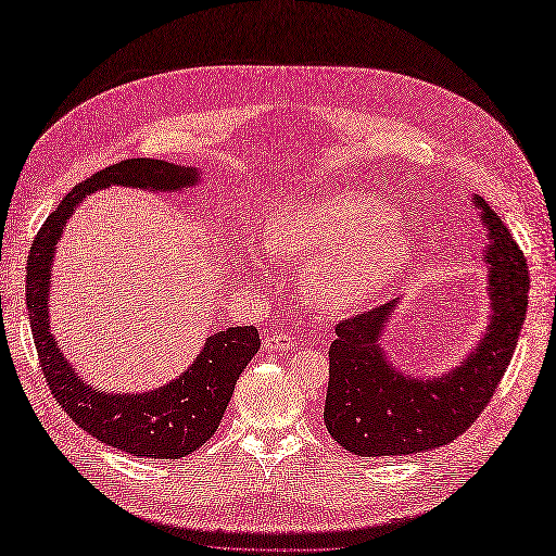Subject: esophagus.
Returning a JSON list of instances; mask_svg holds the SVG:
<instances>
[{
	"label": "esophagus",
	"mask_w": 556,
	"mask_h": 556,
	"mask_svg": "<svg viewBox=\"0 0 556 556\" xmlns=\"http://www.w3.org/2000/svg\"><path fill=\"white\" fill-rule=\"evenodd\" d=\"M294 345V339L285 331H268L264 336V348L266 350H290Z\"/></svg>",
	"instance_id": "34e87169"
}]
</instances>
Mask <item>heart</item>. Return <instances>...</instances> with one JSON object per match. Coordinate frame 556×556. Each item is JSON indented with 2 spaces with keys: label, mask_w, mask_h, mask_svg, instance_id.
I'll return each mask as SVG.
<instances>
[{
  "label": "heart",
  "mask_w": 556,
  "mask_h": 556,
  "mask_svg": "<svg viewBox=\"0 0 556 556\" xmlns=\"http://www.w3.org/2000/svg\"><path fill=\"white\" fill-rule=\"evenodd\" d=\"M266 248L276 260L306 264L313 306L336 315L392 288L413 260V241L399 229L396 213L359 192L317 197L285 211L268 227Z\"/></svg>",
  "instance_id": "obj_1"
}]
</instances>
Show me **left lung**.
Instances as JSON below:
<instances>
[{
  "label": "left lung",
  "mask_w": 556,
  "mask_h": 556,
  "mask_svg": "<svg viewBox=\"0 0 556 556\" xmlns=\"http://www.w3.org/2000/svg\"><path fill=\"white\" fill-rule=\"evenodd\" d=\"M490 325L473 352L435 378H415L390 364L382 348L396 301L336 325L329 348L325 425L331 439L359 457H403L435 450L476 422L506 374L529 306V266L508 227L482 197Z\"/></svg>",
  "instance_id": "obj_1"
}]
</instances>
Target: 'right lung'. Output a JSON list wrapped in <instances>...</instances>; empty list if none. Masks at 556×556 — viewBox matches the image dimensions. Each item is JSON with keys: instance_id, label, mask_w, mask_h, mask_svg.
Returning a JSON list of instances; mask_svg holds the SVG:
<instances>
[{"instance_id": "add662e5", "label": "right lung", "mask_w": 556, "mask_h": 556, "mask_svg": "<svg viewBox=\"0 0 556 556\" xmlns=\"http://www.w3.org/2000/svg\"><path fill=\"white\" fill-rule=\"evenodd\" d=\"M197 182V166H178L150 157L117 162L78 182L46 217L29 248L25 282L27 313L50 394L83 431L131 457L180 459L204 445L220 425L233 384L248 362L257 355L260 333L255 327H229L208 336L192 366L157 390L141 394L94 390L64 359L55 336L50 333L48 294L53 285L50 268L66 220L88 194L109 185L178 192Z\"/></svg>"}]
</instances>
